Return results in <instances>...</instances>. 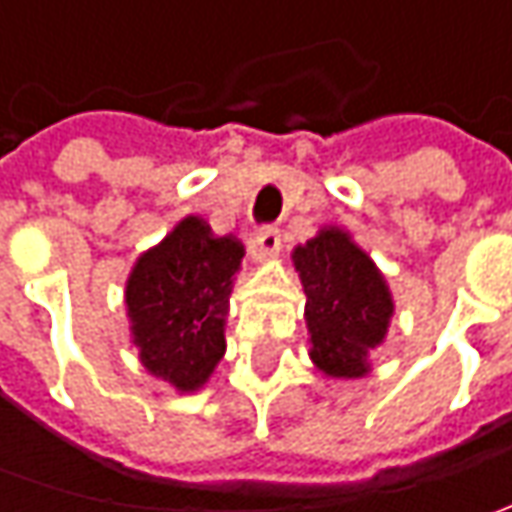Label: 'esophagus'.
<instances>
[{"label": "esophagus", "mask_w": 512, "mask_h": 512, "mask_svg": "<svg viewBox=\"0 0 512 512\" xmlns=\"http://www.w3.org/2000/svg\"><path fill=\"white\" fill-rule=\"evenodd\" d=\"M282 247V236H279V230L276 227H259L256 230V236H253V250H256V256H270V253H276Z\"/></svg>", "instance_id": "1"}]
</instances>
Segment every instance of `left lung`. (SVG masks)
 <instances>
[{
	"label": "left lung",
	"mask_w": 512,
	"mask_h": 512,
	"mask_svg": "<svg viewBox=\"0 0 512 512\" xmlns=\"http://www.w3.org/2000/svg\"><path fill=\"white\" fill-rule=\"evenodd\" d=\"M293 262L307 296L305 319L316 367L336 379L364 376L367 353L382 342L393 316L382 273L336 227L296 247Z\"/></svg>",
	"instance_id": "8db88e82"
}]
</instances>
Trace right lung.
Here are the masks:
<instances>
[{"label":"right lung","instance_id":"1","mask_svg":"<svg viewBox=\"0 0 512 512\" xmlns=\"http://www.w3.org/2000/svg\"><path fill=\"white\" fill-rule=\"evenodd\" d=\"M245 247L213 236L187 216L130 273L125 302L133 344L156 379L190 393L207 382L225 353L227 299Z\"/></svg>","mask_w":512,"mask_h":512}]
</instances>
